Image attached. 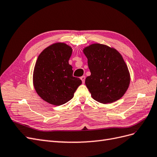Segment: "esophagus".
<instances>
[{"instance_id":"obj_1","label":"esophagus","mask_w":157,"mask_h":157,"mask_svg":"<svg viewBox=\"0 0 157 157\" xmlns=\"http://www.w3.org/2000/svg\"><path fill=\"white\" fill-rule=\"evenodd\" d=\"M81 79H82V83H85V77L84 76V75H83V76L81 77Z\"/></svg>"}]
</instances>
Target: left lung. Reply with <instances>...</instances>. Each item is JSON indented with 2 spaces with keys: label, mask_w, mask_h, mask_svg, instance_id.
I'll use <instances>...</instances> for the list:
<instances>
[{
  "label": "left lung",
  "mask_w": 157,
  "mask_h": 157,
  "mask_svg": "<svg viewBox=\"0 0 157 157\" xmlns=\"http://www.w3.org/2000/svg\"><path fill=\"white\" fill-rule=\"evenodd\" d=\"M91 73L85 85L92 98L102 104L120 99L127 90L130 75L122 55L113 48L93 44L83 49Z\"/></svg>",
  "instance_id": "left-lung-1"
}]
</instances>
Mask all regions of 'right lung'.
<instances>
[{
	"mask_svg": "<svg viewBox=\"0 0 157 157\" xmlns=\"http://www.w3.org/2000/svg\"><path fill=\"white\" fill-rule=\"evenodd\" d=\"M72 53L70 45L57 42L38 55L33 71V85L39 97L49 104L67 103L82 83L72 75V67L68 63Z\"/></svg>",
	"mask_w": 157,
	"mask_h": 157,
	"instance_id": "add662e5",
	"label": "right lung"
}]
</instances>
